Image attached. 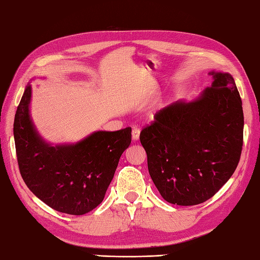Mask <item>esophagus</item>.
Here are the masks:
<instances>
[{
    "instance_id": "1",
    "label": "esophagus",
    "mask_w": 260,
    "mask_h": 260,
    "mask_svg": "<svg viewBox=\"0 0 260 260\" xmlns=\"http://www.w3.org/2000/svg\"><path fill=\"white\" fill-rule=\"evenodd\" d=\"M139 136H140V129L139 128L132 129V139H134L135 141L139 140Z\"/></svg>"
}]
</instances>
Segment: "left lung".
Here are the masks:
<instances>
[{"label": "left lung", "instance_id": "obj_1", "mask_svg": "<svg viewBox=\"0 0 260 260\" xmlns=\"http://www.w3.org/2000/svg\"><path fill=\"white\" fill-rule=\"evenodd\" d=\"M211 86L164 108L140 132L148 171L167 202L197 205L235 173L243 142V111L235 79L211 72Z\"/></svg>", "mask_w": 260, "mask_h": 260}]
</instances>
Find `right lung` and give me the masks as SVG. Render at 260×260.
I'll list each match as a JSON object with an SVG mask.
<instances>
[{"label":"right lung","mask_w":260,"mask_h":260,"mask_svg":"<svg viewBox=\"0 0 260 260\" xmlns=\"http://www.w3.org/2000/svg\"><path fill=\"white\" fill-rule=\"evenodd\" d=\"M31 92L28 83L13 124L21 176L51 209L72 215L88 213L103 201L120 157L131 144V128L95 131L76 144L52 145L31 119Z\"/></svg>","instance_id":"1"}]
</instances>
